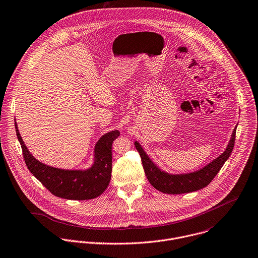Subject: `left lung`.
<instances>
[{
	"label": "left lung",
	"instance_id": "obj_1",
	"mask_svg": "<svg viewBox=\"0 0 258 258\" xmlns=\"http://www.w3.org/2000/svg\"><path fill=\"white\" fill-rule=\"evenodd\" d=\"M236 128L233 130L231 139L226 150L211 163L204 168L188 174L171 175L166 172L161 171L147 156L138 142H135V147L140 154L143 168L150 184L157 190L167 194H182L197 191L206 187L221 169L225 161L229 158L235 143Z\"/></svg>",
	"mask_w": 258,
	"mask_h": 258
}]
</instances>
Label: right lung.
I'll use <instances>...</instances> for the list:
<instances>
[{
	"label": "right lung",
	"mask_w": 258,
	"mask_h": 258,
	"mask_svg": "<svg viewBox=\"0 0 258 258\" xmlns=\"http://www.w3.org/2000/svg\"><path fill=\"white\" fill-rule=\"evenodd\" d=\"M15 128L25 163L30 172L55 196L71 200H88L101 195L109 185L112 172V143L120 135L118 130L103 135L95 146V162L85 170H64L47 166L29 152Z\"/></svg>",
	"instance_id": "right-lung-1"
}]
</instances>
